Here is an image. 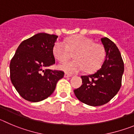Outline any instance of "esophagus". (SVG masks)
I'll return each mask as SVG.
<instances>
[{
	"label": "esophagus",
	"instance_id": "34e87169",
	"mask_svg": "<svg viewBox=\"0 0 134 134\" xmlns=\"http://www.w3.org/2000/svg\"><path fill=\"white\" fill-rule=\"evenodd\" d=\"M64 77H66V78H67V77H71V75L68 74V73H65Z\"/></svg>",
	"mask_w": 134,
	"mask_h": 134
}]
</instances>
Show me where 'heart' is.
Instances as JSON below:
<instances>
[{
  "mask_svg": "<svg viewBox=\"0 0 134 134\" xmlns=\"http://www.w3.org/2000/svg\"><path fill=\"white\" fill-rule=\"evenodd\" d=\"M72 53H75V60L67 61L59 68L68 73H77L85 70L91 73L98 69L105 57L104 46L94 42L92 39L82 35H77L67 39L66 42L57 40L53 47L55 58L59 62L67 61Z\"/></svg>",
  "mask_w": 134,
  "mask_h": 134,
  "instance_id": "obj_1",
  "label": "heart"
}]
</instances>
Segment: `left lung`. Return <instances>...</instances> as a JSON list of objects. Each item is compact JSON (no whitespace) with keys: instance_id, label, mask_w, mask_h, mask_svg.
<instances>
[{"instance_id":"left-lung-1","label":"left lung","mask_w":134,"mask_h":134,"mask_svg":"<svg viewBox=\"0 0 134 134\" xmlns=\"http://www.w3.org/2000/svg\"><path fill=\"white\" fill-rule=\"evenodd\" d=\"M101 42L106 52L102 67L94 74L82 76V85L74 90L81 102L92 107L107 104L118 93L124 70L123 59L116 44L108 37L101 38Z\"/></svg>"}]
</instances>
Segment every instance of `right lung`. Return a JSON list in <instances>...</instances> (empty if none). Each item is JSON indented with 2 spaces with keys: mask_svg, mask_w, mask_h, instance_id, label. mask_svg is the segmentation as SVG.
<instances>
[{
  "mask_svg": "<svg viewBox=\"0 0 134 134\" xmlns=\"http://www.w3.org/2000/svg\"><path fill=\"white\" fill-rule=\"evenodd\" d=\"M58 36L39 33L24 40L10 63L12 85L25 100L36 102L49 97L64 72L46 67L55 64L53 47Z\"/></svg>",
  "mask_w": 134,
  "mask_h": 134,
  "instance_id": "obj_1",
  "label": "right lung"
}]
</instances>
